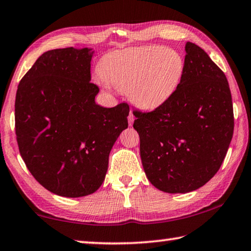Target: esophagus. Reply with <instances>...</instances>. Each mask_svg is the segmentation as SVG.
<instances>
[{"mask_svg":"<svg viewBox=\"0 0 251 251\" xmlns=\"http://www.w3.org/2000/svg\"><path fill=\"white\" fill-rule=\"evenodd\" d=\"M134 120H135V116H134V114L130 112V113H129V115H128V124H129V126H130V125H133Z\"/></svg>","mask_w":251,"mask_h":251,"instance_id":"1","label":"esophagus"}]
</instances>
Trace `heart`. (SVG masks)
Masks as SVG:
<instances>
[{"label":"heart","mask_w":251,"mask_h":251,"mask_svg":"<svg viewBox=\"0 0 251 251\" xmlns=\"http://www.w3.org/2000/svg\"><path fill=\"white\" fill-rule=\"evenodd\" d=\"M185 70L181 54L161 45L135 48L107 55L100 64L106 82L138 107L154 109L169 100L179 85Z\"/></svg>","instance_id":"1"}]
</instances>
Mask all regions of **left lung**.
<instances>
[{
  "label": "left lung",
  "mask_w": 251,
  "mask_h": 251,
  "mask_svg": "<svg viewBox=\"0 0 251 251\" xmlns=\"http://www.w3.org/2000/svg\"><path fill=\"white\" fill-rule=\"evenodd\" d=\"M185 70L175 93L151 112L133 110L144 171L171 194L198 189L219 171L233 134L226 75L198 45L186 44Z\"/></svg>",
  "instance_id": "obj_1"
}]
</instances>
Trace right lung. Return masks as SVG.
I'll list each match as a JSON object with an SVG mask.
<instances>
[{"label": "right lung", "mask_w": 251, "mask_h": 251, "mask_svg": "<svg viewBox=\"0 0 251 251\" xmlns=\"http://www.w3.org/2000/svg\"><path fill=\"white\" fill-rule=\"evenodd\" d=\"M91 50H48L19 84L15 134L33 177L63 197H83L103 184L110 150L128 127L129 106L95 104Z\"/></svg>", "instance_id": "1"}]
</instances>
